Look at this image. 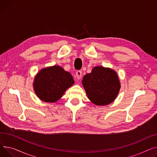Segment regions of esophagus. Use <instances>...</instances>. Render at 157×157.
Here are the masks:
<instances>
[{
	"label": "esophagus",
	"instance_id": "obj_1",
	"mask_svg": "<svg viewBox=\"0 0 157 157\" xmlns=\"http://www.w3.org/2000/svg\"><path fill=\"white\" fill-rule=\"evenodd\" d=\"M76 76H77V78L78 79H80L81 77H82V71L78 70L76 72Z\"/></svg>",
	"mask_w": 157,
	"mask_h": 157
}]
</instances>
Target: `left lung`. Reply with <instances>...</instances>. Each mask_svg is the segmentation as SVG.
Returning <instances> with one entry per match:
<instances>
[{
  "label": "left lung",
  "mask_w": 157,
  "mask_h": 157,
  "mask_svg": "<svg viewBox=\"0 0 157 157\" xmlns=\"http://www.w3.org/2000/svg\"><path fill=\"white\" fill-rule=\"evenodd\" d=\"M82 85L92 103L106 106L117 98L121 85L117 72L102 66L94 67L83 77Z\"/></svg>",
  "instance_id": "1"
}]
</instances>
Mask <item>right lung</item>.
<instances>
[{"label": "right lung", "mask_w": 157, "mask_h": 157, "mask_svg": "<svg viewBox=\"0 0 157 157\" xmlns=\"http://www.w3.org/2000/svg\"><path fill=\"white\" fill-rule=\"evenodd\" d=\"M74 83L70 73L60 66L54 65L44 68L36 73L33 86L36 95L40 100L55 103Z\"/></svg>", "instance_id": "right-lung-1"}]
</instances>
